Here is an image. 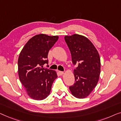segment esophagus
<instances>
[{"label":"esophagus","mask_w":121,"mask_h":121,"mask_svg":"<svg viewBox=\"0 0 121 121\" xmlns=\"http://www.w3.org/2000/svg\"><path fill=\"white\" fill-rule=\"evenodd\" d=\"M59 73L61 74V75H62V74H64V72H63V71H59Z\"/></svg>","instance_id":"obj_1"}]
</instances>
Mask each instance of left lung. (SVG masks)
I'll use <instances>...</instances> for the list:
<instances>
[{"instance_id":"1","label":"left lung","mask_w":121,"mask_h":121,"mask_svg":"<svg viewBox=\"0 0 121 121\" xmlns=\"http://www.w3.org/2000/svg\"><path fill=\"white\" fill-rule=\"evenodd\" d=\"M70 50L73 64L76 66L73 73L75 83L69 87L74 97H87L96 86L100 74V59L93 43L83 35L74 34L65 36Z\"/></svg>"}]
</instances>
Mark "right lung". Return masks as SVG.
<instances>
[{"instance_id": "add662e5", "label": "right lung", "mask_w": 121, "mask_h": 121, "mask_svg": "<svg viewBox=\"0 0 121 121\" xmlns=\"http://www.w3.org/2000/svg\"><path fill=\"white\" fill-rule=\"evenodd\" d=\"M59 37L40 34L30 38L25 44L18 59L20 81L30 98L42 100L48 96L56 72L43 67L48 64L49 51Z\"/></svg>"}]
</instances>
